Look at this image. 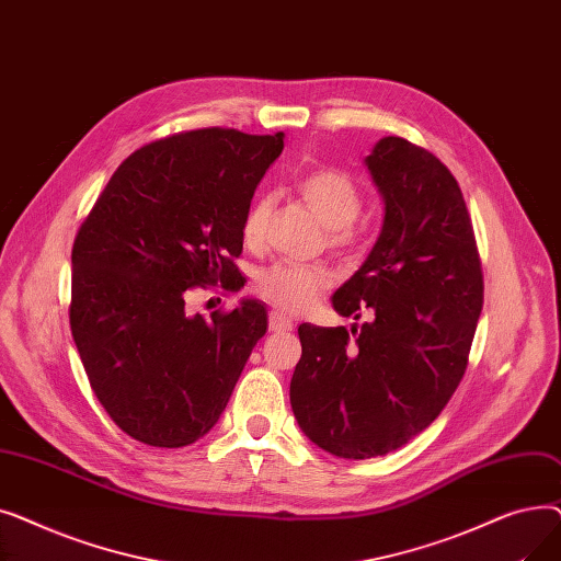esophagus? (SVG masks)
<instances>
[{"label":"esophagus","instance_id":"34e87169","mask_svg":"<svg viewBox=\"0 0 561 561\" xmlns=\"http://www.w3.org/2000/svg\"><path fill=\"white\" fill-rule=\"evenodd\" d=\"M268 325L273 332H290L293 330V320L282 316L279 311H271L268 316Z\"/></svg>","mask_w":561,"mask_h":561}]
</instances>
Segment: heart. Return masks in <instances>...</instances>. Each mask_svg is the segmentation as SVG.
I'll return each instance as SVG.
<instances>
[{"mask_svg": "<svg viewBox=\"0 0 561 561\" xmlns=\"http://www.w3.org/2000/svg\"><path fill=\"white\" fill-rule=\"evenodd\" d=\"M298 195L309 209L330 227V245L339 252H355L362 231L355 222L364 206L359 184L345 170L318 168L298 182ZM273 211L271 197H256L243 214L241 239L248 248L263 243L265 227ZM332 288V275L322 265L277 261L265 265L254 277V293L279 311L298 313L311 309Z\"/></svg>", "mask_w": 561, "mask_h": 561, "instance_id": "1", "label": "heart"}]
</instances>
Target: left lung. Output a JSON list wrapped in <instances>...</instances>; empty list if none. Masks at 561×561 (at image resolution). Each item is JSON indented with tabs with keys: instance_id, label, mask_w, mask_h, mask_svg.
<instances>
[{
	"instance_id": "8db88e82",
	"label": "left lung",
	"mask_w": 561,
	"mask_h": 561,
	"mask_svg": "<svg viewBox=\"0 0 561 561\" xmlns=\"http://www.w3.org/2000/svg\"><path fill=\"white\" fill-rule=\"evenodd\" d=\"M366 165L385 225L334 309L357 330L300 325L290 407L302 432L343 459L389 455L444 411L468 366L484 302L482 263L461 188L425 147L381 138Z\"/></svg>"
}]
</instances>
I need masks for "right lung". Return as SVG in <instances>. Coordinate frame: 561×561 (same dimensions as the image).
<instances>
[{"instance_id": "1", "label": "right lung", "mask_w": 561, "mask_h": 561, "mask_svg": "<svg viewBox=\"0 0 561 561\" xmlns=\"http://www.w3.org/2000/svg\"><path fill=\"white\" fill-rule=\"evenodd\" d=\"M282 150V131L152 140L117 165L77 231L72 339L106 414L140 444L182 448L209 432L268 328L256 300L209 320L186 300L243 286L241 220Z\"/></svg>"}]
</instances>
